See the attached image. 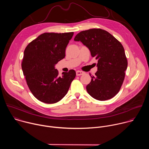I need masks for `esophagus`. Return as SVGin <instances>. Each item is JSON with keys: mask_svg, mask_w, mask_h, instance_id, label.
<instances>
[{"mask_svg": "<svg viewBox=\"0 0 149 149\" xmlns=\"http://www.w3.org/2000/svg\"><path fill=\"white\" fill-rule=\"evenodd\" d=\"M84 74V72H82V71H77L76 72V74H77V76L82 75H83Z\"/></svg>", "mask_w": 149, "mask_h": 149, "instance_id": "obj_1", "label": "esophagus"}]
</instances>
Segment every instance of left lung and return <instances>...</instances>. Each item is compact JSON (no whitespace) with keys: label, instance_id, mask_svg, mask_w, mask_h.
Masks as SVG:
<instances>
[{"label":"left lung","instance_id":"left-lung-1","mask_svg":"<svg viewBox=\"0 0 149 149\" xmlns=\"http://www.w3.org/2000/svg\"><path fill=\"white\" fill-rule=\"evenodd\" d=\"M75 41H80L98 60V71L86 89L94 98L105 101L114 97L120 91L127 68L124 49L120 42L107 31L90 29L78 33Z\"/></svg>","mask_w":149,"mask_h":149}]
</instances>
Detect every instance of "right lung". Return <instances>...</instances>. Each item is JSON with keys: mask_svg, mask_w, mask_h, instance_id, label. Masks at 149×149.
<instances>
[{"mask_svg": "<svg viewBox=\"0 0 149 149\" xmlns=\"http://www.w3.org/2000/svg\"><path fill=\"white\" fill-rule=\"evenodd\" d=\"M74 32L44 33L26 47L22 69L28 86L41 102L54 104L67 94L76 72L71 70L62 76L55 68L65 56V49Z\"/></svg>", "mask_w": 149, "mask_h": 149, "instance_id": "1", "label": "right lung"}]
</instances>
